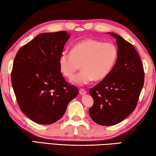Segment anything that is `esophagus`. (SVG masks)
I'll use <instances>...</instances> for the list:
<instances>
[{
	"label": "esophagus",
	"instance_id": "1",
	"mask_svg": "<svg viewBox=\"0 0 156 156\" xmlns=\"http://www.w3.org/2000/svg\"><path fill=\"white\" fill-rule=\"evenodd\" d=\"M80 93L81 95H83V94H86L87 93V92L86 91L85 89L81 88V89L80 90Z\"/></svg>",
	"mask_w": 156,
	"mask_h": 156
}]
</instances>
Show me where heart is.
I'll return each mask as SVG.
<instances>
[{
	"instance_id": "1",
	"label": "heart",
	"mask_w": 156,
	"mask_h": 156,
	"mask_svg": "<svg viewBox=\"0 0 156 156\" xmlns=\"http://www.w3.org/2000/svg\"><path fill=\"white\" fill-rule=\"evenodd\" d=\"M118 55V48L114 44L86 39L76 43L71 52L60 55L59 65L67 78L72 77L81 65L83 70L73 76L72 82L83 86L105 79L112 70Z\"/></svg>"
}]
</instances>
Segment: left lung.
Returning <instances> with one entry per match:
<instances>
[{
	"label": "left lung",
	"instance_id": "left-lung-1",
	"mask_svg": "<svg viewBox=\"0 0 156 156\" xmlns=\"http://www.w3.org/2000/svg\"><path fill=\"white\" fill-rule=\"evenodd\" d=\"M109 34L116 39L118 58L110 74L90 89L94 104L89 114L103 126L119 123L134 110L144 81L143 63L134 46L119 35Z\"/></svg>",
	"mask_w": 156,
	"mask_h": 156
}]
</instances>
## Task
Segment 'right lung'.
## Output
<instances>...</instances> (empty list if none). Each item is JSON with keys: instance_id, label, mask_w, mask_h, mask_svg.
Returning a JSON list of instances; mask_svg holds the SVG:
<instances>
[{"instance_id": "add662e5", "label": "right lung", "mask_w": 156, "mask_h": 156, "mask_svg": "<svg viewBox=\"0 0 156 156\" xmlns=\"http://www.w3.org/2000/svg\"><path fill=\"white\" fill-rule=\"evenodd\" d=\"M70 37L67 31L43 33L19 49L11 74L20 110L31 121L50 125L64 115L79 94L60 70L59 59Z\"/></svg>"}]
</instances>
